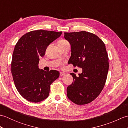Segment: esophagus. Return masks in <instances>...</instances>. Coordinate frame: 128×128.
Listing matches in <instances>:
<instances>
[{"label": "esophagus", "instance_id": "34e87169", "mask_svg": "<svg viewBox=\"0 0 128 128\" xmlns=\"http://www.w3.org/2000/svg\"><path fill=\"white\" fill-rule=\"evenodd\" d=\"M64 75H66V73H64L63 72H60V76H64Z\"/></svg>", "mask_w": 128, "mask_h": 128}]
</instances>
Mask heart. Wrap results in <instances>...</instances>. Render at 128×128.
Masks as SVG:
<instances>
[{
  "instance_id": "heart-1",
  "label": "heart",
  "mask_w": 128,
  "mask_h": 128,
  "mask_svg": "<svg viewBox=\"0 0 128 128\" xmlns=\"http://www.w3.org/2000/svg\"><path fill=\"white\" fill-rule=\"evenodd\" d=\"M68 43H69L66 40H60L58 42V45H64L68 44Z\"/></svg>"
}]
</instances>
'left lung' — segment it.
I'll return each mask as SVG.
<instances>
[{"instance_id":"1","label":"left lung","mask_w":128,"mask_h":128,"mask_svg":"<svg viewBox=\"0 0 128 128\" xmlns=\"http://www.w3.org/2000/svg\"><path fill=\"white\" fill-rule=\"evenodd\" d=\"M64 38L71 45L69 63L82 69L78 77L70 74L73 82L68 86L67 96L78 105L88 104L98 96L107 80L109 59L105 44L86 31L65 32Z\"/></svg>"}]
</instances>
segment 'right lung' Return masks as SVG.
<instances>
[{
    "mask_svg": "<svg viewBox=\"0 0 128 128\" xmlns=\"http://www.w3.org/2000/svg\"><path fill=\"white\" fill-rule=\"evenodd\" d=\"M62 34L43 30L32 31L16 43L12 56V74L19 94L30 102L37 103L47 98L50 85L59 76L57 70H40L38 62L48 46Z\"/></svg>",
    "mask_w": 128,
    "mask_h": 128,
    "instance_id": "1",
    "label": "right lung"
}]
</instances>
